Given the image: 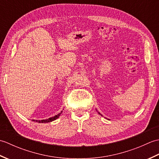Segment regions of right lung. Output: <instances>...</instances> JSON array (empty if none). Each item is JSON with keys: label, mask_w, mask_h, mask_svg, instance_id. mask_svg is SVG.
<instances>
[{"label": "right lung", "mask_w": 159, "mask_h": 159, "mask_svg": "<svg viewBox=\"0 0 159 159\" xmlns=\"http://www.w3.org/2000/svg\"><path fill=\"white\" fill-rule=\"evenodd\" d=\"M61 113H62V111L61 113H59V114H57V115H56V116H55L54 117H50V118H48V119H47V120H33V121H36V122H39V123H48V122H50V121H54V120H55L56 119H57V118H58L59 116H60V115L61 114Z\"/></svg>", "instance_id": "add662e5"}]
</instances>
